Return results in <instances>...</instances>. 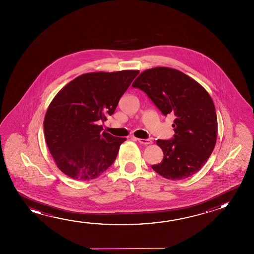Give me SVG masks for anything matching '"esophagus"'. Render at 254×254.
I'll return each instance as SVG.
<instances>
[{
	"label": "esophagus",
	"instance_id": "34e87169",
	"mask_svg": "<svg viewBox=\"0 0 254 254\" xmlns=\"http://www.w3.org/2000/svg\"><path fill=\"white\" fill-rule=\"evenodd\" d=\"M136 139V141H139V142H141L142 144H145V145H148V144H150L152 141L150 140V139H141V138H135Z\"/></svg>",
	"mask_w": 254,
	"mask_h": 254
}]
</instances>
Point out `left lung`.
<instances>
[{"mask_svg":"<svg viewBox=\"0 0 254 254\" xmlns=\"http://www.w3.org/2000/svg\"><path fill=\"white\" fill-rule=\"evenodd\" d=\"M132 86L145 92L165 116H175L174 138L157 141L164 157L151 168L173 181L195 175L216 144L218 123L212 97L195 79L168 67L142 71Z\"/></svg>","mask_w":254,"mask_h":254,"instance_id":"left-lung-1","label":"left lung"}]
</instances>
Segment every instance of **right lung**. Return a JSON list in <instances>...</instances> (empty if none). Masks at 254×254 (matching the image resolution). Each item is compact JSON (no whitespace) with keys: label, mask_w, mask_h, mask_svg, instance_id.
I'll use <instances>...</instances> for the list:
<instances>
[{"label":"right lung","mask_w":254,"mask_h":254,"mask_svg":"<svg viewBox=\"0 0 254 254\" xmlns=\"http://www.w3.org/2000/svg\"><path fill=\"white\" fill-rule=\"evenodd\" d=\"M138 70L79 75L51 101L43 121L47 145L56 165L78 181L96 179L113 165L126 138L102 132Z\"/></svg>","instance_id":"1"}]
</instances>
